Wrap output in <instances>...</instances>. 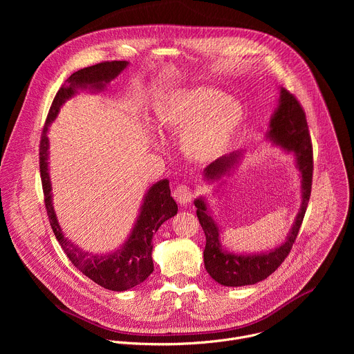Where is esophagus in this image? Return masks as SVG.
I'll list each match as a JSON object with an SVG mask.
<instances>
[{
  "mask_svg": "<svg viewBox=\"0 0 354 354\" xmlns=\"http://www.w3.org/2000/svg\"><path fill=\"white\" fill-rule=\"evenodd\" d=\"M172 196L175 197V200L178 201L179 205H189L190 201H192V198H193V192H192V189L189 187V186H186V185H180V186H178L175 190H174V193H172Z\"/></svg>",
  "mask_w": 354,
  "mask_h": 354,
  "instance_id": "obj_1",
  "label": "esophagus"
}]
</instances>
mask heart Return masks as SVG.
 <instances>
[{
	"instance_id": "obj_1",
	"label": "heart",
	"mask_w": 354,
	"mask_h": 354,
	"mask_svg": "<svg viewBox=\"0 0 354 354\" xmlns=\"http://www.w3.org/2000/svg\"><path fill=\"white\" fill-rule=\"evenodd\" d=\"M243 115L236 97L209 86H190L156 100L153 124L161 131L183 128L179 136L182 154L194 162H210L228 149Z\"/></svg>"
}]
</instances>
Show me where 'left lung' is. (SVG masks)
I'll return each instance as SVG.
<instances>
[{"label":"left lung","instance_id":"8db88e82","mask_svg":"<svg viewBox=\"0 0 354 354\" xmlns=\"http://www.w3.org/2000/svg\"><path fill=\"white\" fill-rule=\"evenodd\" d=\"M265 140L281 148L286 154L294 157V164L299 175L301 205L284 242L273 249L262 252H250V254L231 252L221 243V230L207 205V198L205 196H198L193 201L197 209L196 214L198 223L206 235V248L203 252L205 268L218 284L225 287L250 286L262 281L283 263L298 235L311 196L314 165L306 113L298 100L281 86L279 88L277 108L269 120ZM245 154L246 151H235V153L227 154L212 162L203 171L205 180L209 185L223 186L224 179L236 169Z\"/></svg>","mask_w":354,"mask_h":354}]
</instances>
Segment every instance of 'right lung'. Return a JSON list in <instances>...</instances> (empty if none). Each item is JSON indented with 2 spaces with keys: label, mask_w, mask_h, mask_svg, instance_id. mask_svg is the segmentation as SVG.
<instances>
[{
  "label": "right lung",
  "mask_w": 354,
  "mask_h": 354,
  "mask_svg": "<svg viewBox=\"0 0 354 354\" xmlns=\"http://www.w3.org/2000/svg\"><path fill=\"white\" fill-rule=\"evenodd\" d=\"M127 66L129 62H106L81 68L71 74L53 100L40 140V176L46 209L53 232L71 263L88 279L112 291L130 290L147 280L154 272L153 245H151L153 236L167 220L178 213V205L171 196L169 180L161 179L147 189L136 223L126 241L118 249L106 254H93L66 236L59 223L48 174L50 141L47 134L50 124L56 120L60 108L68 99L82 91L92 93L105 91L111 81L122 74Z\"/></svg>",
  "instance_id": "add662e5"
}]
</instances>
